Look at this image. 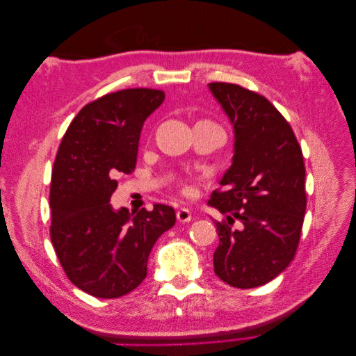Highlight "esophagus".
I'll list each match as a JSON object with an SVG mask.
<instances>
[{"instance_id": "obj_1", "label": "esophagus", "mask_w": 356, "mask_h": 356, "mask_svg": "<svg viewBox=\"0 0 356 356\" xmlns=\"http://www.w3.org/2000/svg\"><path fill=\"white\" fill-rule=\"evenodd\" d=\"M177 218L179 222H188L191 221V212L187 208H181L177 211Z\"/></svg>"}]
</instances>
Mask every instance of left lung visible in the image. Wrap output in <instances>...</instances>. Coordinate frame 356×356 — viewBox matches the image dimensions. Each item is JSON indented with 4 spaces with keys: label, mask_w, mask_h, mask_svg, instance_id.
I'll return each mask as SVG.
<instances>
[{
    "label": "left lung",
    "mask_w": 356,
    "mask_h": 356,
    "mask_svg": "<svg viewBox=\"0 0 356 356\" xmlns=\"http://www.w3.org/2000/svg\"><path fill=\"white\" fill-rule=\"evenodd\" d=\"M209 90L233 124V163L208 202L227 221L215 222L220 245L213 272L230 286L270 282L294 260L306 212V169L300 144L270 101L239 84ZM238 219L239 229H233Z\"/></svg>",
    "instance_id": "left-lung-1"
}]
</instances>
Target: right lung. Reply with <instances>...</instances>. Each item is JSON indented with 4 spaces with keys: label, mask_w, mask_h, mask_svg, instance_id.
<instances>
[{
    "label": "right lung",
    "mask_w": 356,
    "mask_h": 356,
    "mask_svg": "<svg viewBox=\"0 0 356 356\" xmlns=\"http://www.w3.org/2000/svg\"><path fill=\"white\" fill-rule=\"evenodd\" d=\"M165 92L124 89L80 110L62 138L50 186V238L70 281L98 298H117L147 276L156 241L177 221L175 211H115L110 199L117 177L136 166L147 117Z\"/></svg>",
    "instance_id": "obj_1"
}]
</instances>
